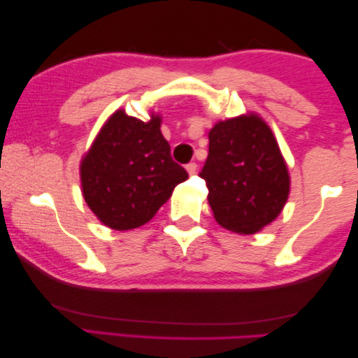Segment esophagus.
Wrapping results in <instances>:
<instances>
[{"mask_svg": "<svg viewBox=\"0 0 358 358\" xmlns=\"http://www.w3.org/2000/svg\"><path fill=\"white\" fill-rule=\"evenodd\" d=\"M185 168H187V173H189L190 176H193V174L196 173V168H198V165H196L195 162H192V163H189V165H187Z\"/></svg>", "mask_w": 358, "mask_h": 358, "instance_id": "1", "label": "esophagus"}]
</instances>
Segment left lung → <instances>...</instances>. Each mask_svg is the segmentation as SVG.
I'll return each instance as SVG.
<instances>
[{
	"mask_svg": "<svg viewBox=\"0 0 358 358\" xmlns=\"http://www.w3.org/2000/svg\"><path fill=\"white\" fill-rule=\"evenodd\" d=\"M214 219L227 230L254 234L278 217L290 178L278 141L259 115L217 122L200 173Z\"/></svg>",
	"mask_w": 358,
	"mask_h": 358,
	"instance_id": "1",
	"label": "left lung"
}]
</instances>
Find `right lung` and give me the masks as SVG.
<instances>
[{
    "mask_svg": "<svg viewBox=\"0 0 358 358\" xmlns=\"http://www.w3.org/2000/svg\"><path fill=\"white\" fill-rule=\"evenodd\" d=\"M160 115L149 122L115 110L82 158L80 182L85 203L113 230L148 224L189 178L171 158L160 131Z\"/></svg>",
    "mask_w": 358,
    "mask_h": 358,
    "instance_id": "add662e5",
    "label": "right lung"
}]
</instances>
